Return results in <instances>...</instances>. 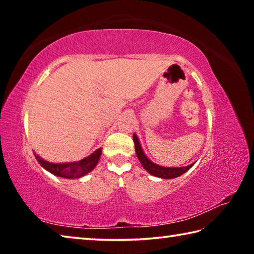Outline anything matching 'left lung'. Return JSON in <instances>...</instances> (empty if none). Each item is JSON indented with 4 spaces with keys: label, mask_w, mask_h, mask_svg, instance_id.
I'll use <instances>...</instances> for the list:
<instances>
[{
    "label": "left lung",
    "mask_w": 254,
    "mask_h": 254,
    "mask_svg": "<svg viewBox=\"0 0 254 254\" xmlns=\"http://www.w3.org/2000/svg\"><path fill=\"white\" fill-rule=\"evenodd\" d=\"M133 142H134L136 157L139 158L141 165H142L143 168L147 170L149 174L156 176V177L163 178V179H171V178L179 177V176H182L183 174L186 173L187 170L190 169L192 165H194V163H192L190 166L179 167V168H167V167L158 166L156 163L150 161L149 159L145 157V154L143 153L142 148H141L139 140H137V136L135 134H133Z\"/></svg>",
    "instance_id": "1"
}]
</instances>
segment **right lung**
<instances>
[{
	"label": "right lung",
	"instance_id": "1",
	"mask_svg": "<svg viewBox=\"0 0 254 254\" xmlns=\"http://www.w3.org/2000/svg\"><path fill=\"white\" fill-rule=\"evenodd\" d=\"M101 153L102 149H97L95 152H93L91 156L86 157L83 160L68 163H51L38 156H36V159L46 170H48L49 173L54 174L55 176L67 179H75L83 177L95 168L101 158Z\"/></svg>",
	"mask_w": 254,
	"mask_h": 254
}]
</instances>
